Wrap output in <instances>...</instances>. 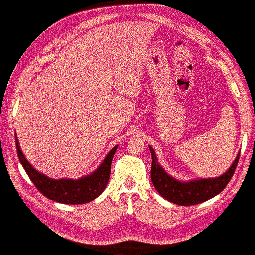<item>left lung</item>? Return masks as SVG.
Here are the masks:
<instances>
[{"instance_id":"left-lung-1","label":"left lung","mask_w":255,"mask_h":255,"mask_svg":"<svg viewBox=\"0 0 255 255\" xmlns=\"http://www.w3.org/2000/svg\"><path fill=\"white\" fill-rule=\"evenodd\" d=\"M150 151L152 156L151 180L154 188L166 200L181 205V206H191V205L204 203V201L219 194L233 177L240 158L239 153L229 170L225 171L222 176L182 182V181L175 180L170 175L166 174V171L158 163L156 153L151 146Z\"/></svg>"}]
</instances>
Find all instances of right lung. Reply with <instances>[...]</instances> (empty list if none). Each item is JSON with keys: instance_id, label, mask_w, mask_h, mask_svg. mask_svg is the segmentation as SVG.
I'll return each mask as SVG.
<instances>
[{"instance_id": "add662e5", "label": "right lung", "mask_w": 255, "mask_h": 255, "mask_svg": "<svg viewBox=\"0 0 255 255\" xmlns=\"http://www.w3.org/2000/svg\"><path fill=\"white\" fill-rule=\"evenodd\" d=\"M15 144L20 163L24 166L25 171L27 172L28 177L31 178L38 191L50 200L69 205L90 203L103 193L110 177L111 160H113L114 154L118 148V146L111 148V151L107 154L97 170L87 176L78 178V180H71V178L54 180V178L45 176L42 172L37 171L27 162L20 148L17 137H15Z\"/></svg>"}]
</instances>
